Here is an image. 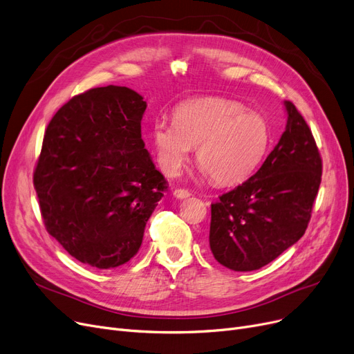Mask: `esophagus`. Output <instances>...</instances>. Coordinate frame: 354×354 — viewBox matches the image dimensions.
Returning a JSON list of instances; mask_svg holds the SVG:
<instances>
[{
  "instance_id": "34e87169",
  "label": "esophagus",
  "mask_w": 354,
  "mask_h": 354,
  "mask_svg": "<svg viewBox=\"0 0 354 354\" xmlns=\"http://www.w3.org/2000/svg\"><path fill=\"white\" fill-rule=\"evenodd\" d=\"M174 196L178 198V199H185V198L191 196V192L187 191V189H179V188H178V189L174 191Z\"/></svg>"
}]
</instances>
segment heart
<instances>
[{
    "instance_id": "1",
    "label": "heart",
    "mask_w": 354,
    "mask_h": 354,
    "mask_svg": "<svg viewBox=\"0 0 354 354\" xmlns=\"http://www.w3.org/2000/svg\"><path fill=\"white\" fill-rule=\"evenodd\" d=\"M175 121L156 120L151 142L163 171L176 174L196 146V163L218 185L249 178L270 147L268 121L223 98L192 100L175 110Z\"/></svg>"
}]
</instances>
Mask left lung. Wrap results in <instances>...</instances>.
<instances>
[{
    "label": "left lung",
    "mask_w": 354,
    "mask_h": 354,
    "mask_svg": "<svg viewBox=\"0 0 354 354\" xmlns=\"http://www.w3.org/2000/svg\"><path fill=\"white\" fill-rule=\"evenodd\" d=\"M286 129L259 171L211 204L209 248L236 272L263 268L308 227L322 163L313 133L290 101Z\"/></svg>",
    "instance_id": "left-lung-1"
}]
</instances>
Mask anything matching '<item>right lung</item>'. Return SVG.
<instances>
[{
  "label": "right lung",
  "instance_id": "1",
  "mask_svg": "<svg viewBox=\"0 0 354 354\" xmlns=\"http://www.w3.org/2000/svg\"><path fill=\"white\" fill-rule=\"evenodd\" d=\"M146 101L127 86L89 89L50 120L33 183L48 233L97 269L127 263L167 188L142 139Z\"/></svg>",
  "mask_w": 354,
  "mask_h": 354
}]
</instances>
